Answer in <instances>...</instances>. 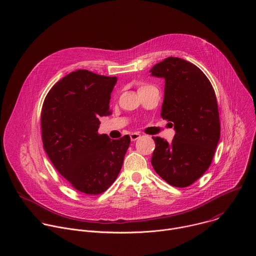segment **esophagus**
Here are the masks:
<instances>
[{
    "label": "esophagus",
    "mask_w": 256,
    "mask_h": 256,
    "mask_svg": "<svg viewBox=\"0 0 256 256\" xmlns=\"http://www.w3.org/2000/svg\"><path fill=\"white\" fill-rule=\"evenodd\" d=\"M130 140L134 142V140H136L138 138H140V134H138V132H132V134H130Z\"/></svg>",
    "instance_id": "esophagus-1"
}]
</instances>
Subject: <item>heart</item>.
<instances>
[{
	"label": "heart",
	"mask_w": 256,
	"mask_h": 256,
	"mask_svg": "<svg viewBox=\"0 0 256 256\" xmlns=\"http://www.w3.org/2000/svg\"><path fill=\"white\" fill-rule=\"evenodd\" d=\"M151 88H154L152 85H149V84H142V85H140V87H138V92H140V91H144V90H149V89H151Z\"/></svg>",
	"instance_id": "obj_1"
}]
</instances>
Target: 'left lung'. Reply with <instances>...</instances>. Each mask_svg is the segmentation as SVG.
I'll use <instances>...</instances> for the list:
<instances>
[{"label": "left lung", "mask_w": 256, "mask_h": 256, "mask_svg": "<svg viewBox=\"0 0 256 256\" xmlns=\"http://www.w3.org/2000/svg\"><path fill=\"white\" fill-rule=\"evenodd\" d=\"M150 72L165 79L161 118L175 130L170 144L153 136L151 163L170 186L188 188L208 169L220 140L214 90L200 68L179 58L169 56Z\"/></svg>", "instance_id": "obj_1"}]
</instances>
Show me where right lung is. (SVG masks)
Instances as JSON below:
<instances>
[{
    "label": "right lung",
    "mask_w": 256,
    "mask_h": 256,
    "mask_svg": "<svg viewBox=\"0 0 256 256\" xmlns=\"http://www.w3.org/2000/svg\"><path fill=\"white\" fill-rule=\"evenodd\" d=\"M116 77L78 70L56 83L42 109L44 148L58 172L82 194L104 192L116 181L128 149V134H99V118L112 114Z\"/></svg>",
    "instance_id": "right-lung-1"
}]
</instances>
